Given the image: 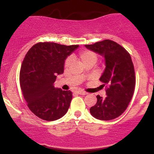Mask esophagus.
I'll return each mask as SVG.
<instances>
[{
	"instance_id": "34e87169",
	"label": "esophagus",
	"mask_w": 154,
	"mask_h": 154,
	"mask_svg": "<svg viewBox=\"0 0 154 154\" xmlns=\"http://www.w3.org/2000/svg\"><path fill=\"white\" fill-rule=\"evenodd\" d=\"M77 93H78L79 95H85L88 94V93H86V92L82 91H77Z\"/></svg>"
}]
</instances>
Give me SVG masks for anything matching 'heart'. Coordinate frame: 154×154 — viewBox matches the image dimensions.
<instances>
[{
	"mask_svg": "<svg viewBox=\"0 0 154 154\" xmlns=\"http://www.w3.org/2000/svg\"><path fill=\"white\" fill-rule=\"evenodd\" d=\"M79 59L81 60V61L83 63V64L91 61H96L97 60L96 55L91 51H81L79 54ZM71 63H72V58H69V59H66V62H65V65H66V66H69Z\"/></svg>",
	"mask_w": 154,
	"mask_h": 154,
	"instance_id": "heart-1",
	"label": "heart"
}]
</instances>
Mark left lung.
<instances>
[{
    "mask_svg": "<svg viewBox=\"0 0 154 154\" xmlns=\"http://www.w3.org/2000/svg\"><path fill=\"white\" fill-rule=\"evenodd\" d=\"M85 47L105 59V69L99 79L108 85L106 98L97 95V103L90 109V112L100 120L115 119L126 110L135 90V70L131 56L123 47L110 40Z\"/></svg>",
    "mask_w": 154,
    "mask_h": 154,
    "instance_id": "obj_1",
    "label": "left lung"
}]
</instances>
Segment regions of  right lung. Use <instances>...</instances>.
Returning a JSON list of instances; mask_svg holds the SVG:
<instances>
[{
  "mask_svg": "<svg viewBox=\"0 0 154 154\" xmlns=\"http://www.w3.org/2000/svg\"><path fill=\"white\" fill-rule=\"evenodd\" d=\"M78 47L38 43L26 54L20 71L21 89L29 109L40 119L54 121L68 111L72 93L55 88L54 82L63 73L65 60Z\"/></svg>",
  "mask_w": 154,
  "mask_h": 154,
  "instance_id": "obj_1",
  "label": "right lung"
}]
</instances>
